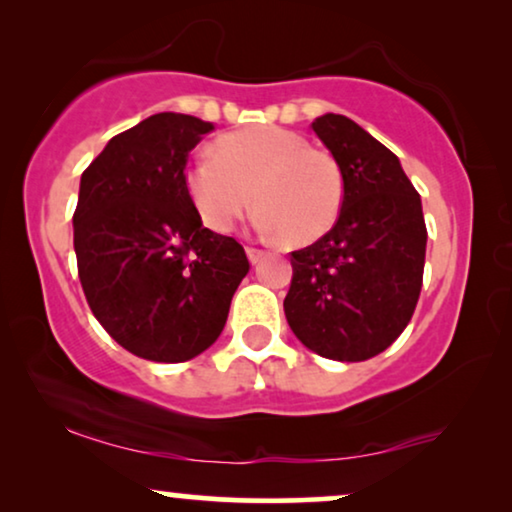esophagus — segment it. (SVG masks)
Here are the masks:
<instances>
[{"label":"esophagus","mask_w":512,"mask_h":512,"mask_svg":"<svg viewBox=\"0 0 512 512\" xmlns=\"http://www.w3.org/2000/svg\"><path fill=\"white\" fill-rule=\"evenodd\" d=\"M247 254H249V261L251 263H258L265 256V251L258 249V247H247Z\"/></svg>","instance_id":"1"}]
</instances>
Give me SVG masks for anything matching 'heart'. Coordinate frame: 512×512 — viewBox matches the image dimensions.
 Masks as SVG:
<instances>
[{
    "label": "heart",
    "instance_id": "heart-1",
    "mask_svg": "<svg viewBox=\"0 0 512 512\" xmlns=\"http://www.w3.org/2000/svg\"><path fill=\"white\" fill-rule=\"evenodd\" d=\"M184 184L207 228L230 233L256 200L258 226L289 244L326 235L345 200V177L333 153L277 125L219 137L214 156L191 158Z\"/></svg>",
    "mask_w": 512,
    "mask_h": 512
}]
</instances>
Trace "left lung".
Returning a JSON list of instances; mask_svg holds the SVG:
<instances>
[{
    "instance_id": "1",
    "label": "left lung",
    "mask_w": 512,
    "mask_h": 512,
    "mask_svg": "<svg viewBox=\"0 0 512 512\" xmlns=\"http://www.w3.org/2000/svg\"><path fill=\"white\" fill-rule=\"evenodd\" d=\"M312 130L340 163L345 200L335 226L291 251L284 298L291 331L333 361H366L410 324L424 277L422 200L387 146L352 118L319 116Z\"/></svg>"
}]
</instances>
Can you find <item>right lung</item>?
<instances>
[{
	"mask_svg": "<svg viewBox=\"0 0 512 512\" xmlns=\"http://www.w3.org/2000/svg\"><path fill=\"white\" fill-rule=\"evenodd\" d=\"M209 130L163 111L111 137L81 174L74 251L83 293L104 331L149 361L205 352L251 268L235 237L202 226L186 191L188 153Z\"/></svg>",
	"mask_w": 512,
	"mask_h": 512,
	"instance_id": "add662e5",
	"label": "right lung"
}]
</instances>
